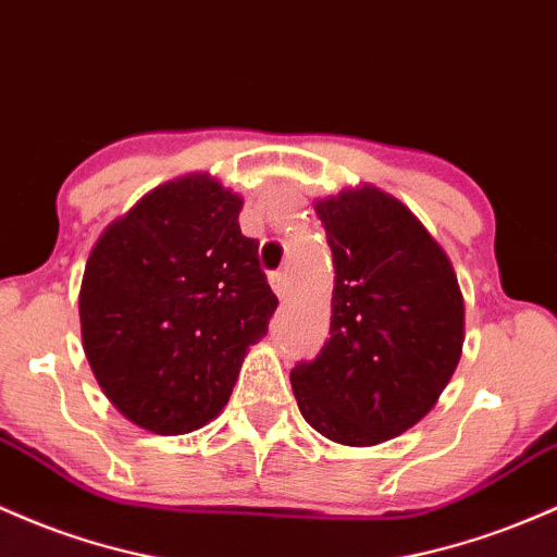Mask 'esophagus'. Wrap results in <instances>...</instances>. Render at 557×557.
<instances>
[{
  "label": "esophagus",
  "mask_w": 557,
  "mask_h": 557,
  "mask_svg": "<svg viewBox=\"0 0 557 557\" xmlns=\"http://www.w3.org/2000/svg\"><path fill=\"white\" fill-rule=\"evenodd\" d=\"M269 285H272V290L277 293L280 298H285V296H288V288H290L288 272H272V274H269Z\"/></svg>",
  "instance_id": "34e87169"
}]
</instances>
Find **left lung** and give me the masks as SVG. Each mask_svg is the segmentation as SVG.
Here are the masks:
<instances>
[{"label": "left lung", "instance_id": "8db88e82", "mask_svg": "<svg viewBox=\"0 0 557 557\" xmlns=\"http://www.w3.org/2000/svg\"><path fill=\"white\" fill-rule=\"evenodd\" d=\"M333 250L330 338L290 370L304 420L346 447L399 436L431 412L466 341V304L444 248L383 189L317 200Z\"/></svg>", "mask_w": 557, "mask_h": 557}]
</instances>
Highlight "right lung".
I'll list each match as a JSON object with an SVG mask.
<instances>
[{"label": "right lung", "mask_w": 557, "mask_h": 557, "mask_svg": "<svg viewBox=\"0 0 557 557\" xmlns=\"http://www.w3.org/2000/svg\"><path fill=\"white\" fill-rule=\"evenodd\" d=\"M243 198L209 174L150 189L91 248L78 293L82 341L102 394L161 436L206 425L230 401L277 296Z\"/></svg>", "instance_id": "right-lung-1"}]
</instances>
